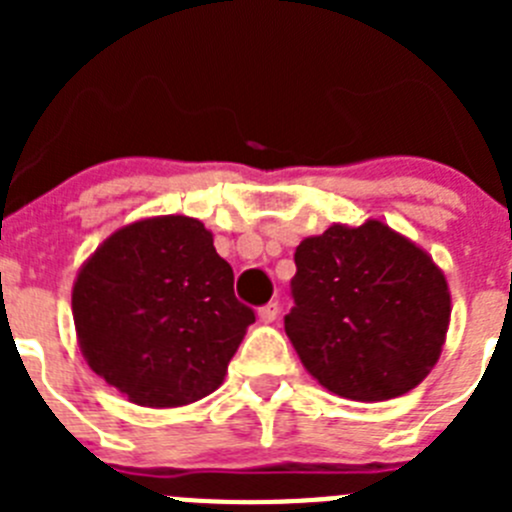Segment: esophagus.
<instances>
[{
  "instance_id": "34e87169",
  "label": "esophagus",
  "mask_w": 512,
  "mask_h": 512,
  "mask_svg": "<svg viewBox=\"0 0 512 512\" xmlns=\"http://www.w3.org/2000/svg\"><path fill=\"white\" fill-rule=\"evenodd\" d=\"M279 315V302H269V305H264L259 310V320L261 323H274Z\"/></svg>"
}]
</instances>
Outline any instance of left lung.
Returning a JSON list of instances; mask_svg holds the SVG:
<instances>
[{
    "label": "left lung",
    "mask_w": 512,
    "mask_h": 512,
    "mask_svg": "<svg viewBox=\"0 0 512 512\" xmlns=\"http://www.w3.org/2000/svg\"><path fill=\"white\" fill-rule=\"evenodd\" d=\"M284 330L302 366L346 400L382 402L436 366L451 292L436 261L382 220L330 225L295 251Z\"/></svg>",
    "instance_id": "1"
}]
</instances>
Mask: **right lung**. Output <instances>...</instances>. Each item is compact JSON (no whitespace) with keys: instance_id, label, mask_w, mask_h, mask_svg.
I'll return each instance as SVG.
<instances>
[{"instance_id":"1","label":"right lung","mask_w":512,"mask_h":512,"mask_svg":"<svg viewBox=\"0 0 512 512\" xmlns=\"http://www.w3.org/2000/svg\"><path fill=\"white\" fill-rule=\"evenodd\" d=\"M71 312L92 372L143 408L215 392L256 320L210 230L184 215L115 230L76 274Z\"/></svg>"}]
</instances>
